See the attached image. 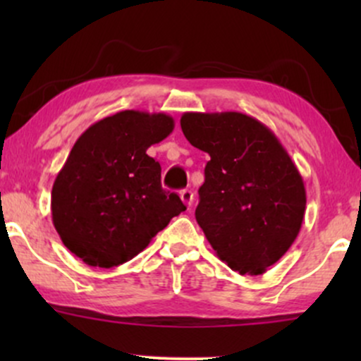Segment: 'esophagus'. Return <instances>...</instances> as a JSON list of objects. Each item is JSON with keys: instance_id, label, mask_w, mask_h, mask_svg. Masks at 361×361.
I'll list each match as a JSON object with an SVG mask.
<instances>
[{"instance_id": "1", "label": "esophagus", "mask_w": 361, "mask_h": 361, "mask_svg": "<svg viewBox=\"0 0 361 361\" xmlns=\"http://www.w3.org/2000/svg\"><path fill=\"white\" fill-rule=\"evenodd\" d=\"M180 197H181V200H183V204L188 207V209L193 205V192H192V190H188V188L181 190Z\"/></svg>"}]
</instances>
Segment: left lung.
<instances>
[{
	"label": "left lung",
	"mask_w": 361,
	"mask_h": 361,
	"mask_svg": "<svg viewBox=\"0 0 361 361\" xmlns=\"http://www.w3.org/2000/svg\"><path fill=\"white\" fill-rule=\"evenodd\" d=\"M188 142L210 156L195 217L231 270L261 275L299 235L305 186L276 135L239 111L181 115Z\"/></svg>",
	"instance_id": "1"
}]
</instances>
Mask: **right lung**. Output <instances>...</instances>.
<instances>
[{
	"mask_svg": "<svg viewBox=\"0 0 361 361\" xmlns=\"http://www.w3.org/2000/svg\"><path fill=\"white\" fill-rule=\"evenodd\" d=\"M166 114L123 110L86 128L52 186V222L61 241L90 267L114 268L146 250L186 207L161 186V166L147 156L166 139Z\"/></svg>",
	"mask_w": 361,
	"mask_h": 361,
	"instance_id": "add662e5",
	"label": "right lung"
}]
</instances>
